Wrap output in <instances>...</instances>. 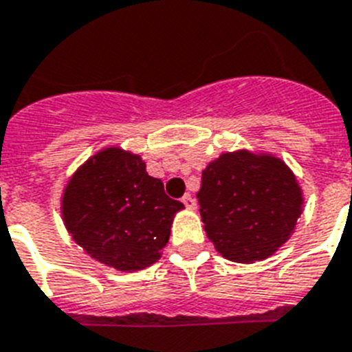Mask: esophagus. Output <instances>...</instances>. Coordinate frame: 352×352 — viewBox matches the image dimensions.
Wrapping results in <instances>:
<instances>
[{"label":"esophagus","mask_w":352,"mask_h":352,"mask_svg":"<svg viewBox=\"0 0 352 352\" xmlns=\"http://www.w3.org/2000/svg\"><path fill=\"white\" fill-rule=\"evenodd\" d=\"M182 204H184L188 210H195L197 202H195V199L190 195V193H186V195L182 197Z\"/></svg>","instance_id":"1"}]
</instances>
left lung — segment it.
<instances>
[{
    "instance_id": "left-lung-1",
    "label": "left lung",
    "mask_w": 352,
    "mask_h": 352,
    "mask_svg": "<svg viewBox=\"0 0 352 352\" xmlns=\"http://www.w3.org/2000/svg\"><path fill=\"white\" fill-rule=\"evenodd\" d=\"M204 231L224 258L253 264L275 255L295 233L304 191L270 151H224L202 170Z\"/></svg>"
}]
</instances>
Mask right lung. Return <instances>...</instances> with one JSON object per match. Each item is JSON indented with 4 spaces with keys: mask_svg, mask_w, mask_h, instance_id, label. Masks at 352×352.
Masks as SVG:
<instances>
[{
    "mask_svg": "<svg viewBox=\"0 0 352 352\" xmlns=\"http://www.w3.org/2000/svg\"><path fill=\"white\" fill-rule=\"evenodd\" d=\"M182 202L148 175L139 153L107 146L90 155L63 188L65 228L87 255L117 271L150 267L162 256Z\"/></svg>",
    "mask_w": 352,
    "mask_h": 352,
    "instance_id": "right-lung-1",
    "label": "right lung"
}]
</instances>
